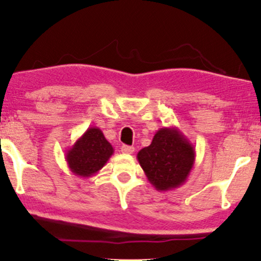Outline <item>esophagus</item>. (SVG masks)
I'll return each mask as SVG.
<instances>
[{
    "mask_svg": "<svg viewBox=\"0 0 261 261\" xmlns=\"http://www.w3.org/2000/svg\"><path fill=\"white\" fill-rule=\"evenodd\" d=\"M121 151L123 152V154H133L134 152V148L133 146H128V145H123L121 148Z\"/></svg>",
    "mask_w": 261,
    "mask_h": 261,
    "instance_id": "34e87169",
    "label": "esophagus"
}]
</instances>
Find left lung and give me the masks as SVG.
Returning <instances> with one entry per match:
<instances>
[{
  "mask_svg": "<svg viewBox=\"0 0 261 261\" xmlns=\"http://www.w3.org/2000/svg\"><path fill=\"white\" fill-rule=\"evenodd\" d=\"M146 178L159 192L185 185L195 162V148L177 127H164L137 155Z\"/></svg>",
  "mask_w": 261,
  "mask_h": 261,
  "instance_id": "left-lung-1",
  "label": "left lung"
}]
</instances>
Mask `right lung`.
<instances>
[{
	"label": "right lung",
	"mask_w": 261,
	"mask_h": 261,
	"mask_svg": "<svg viewBox=\"0 0 261 261\" xmlns=\"http://www.w3.org/2000/svg\"><path fill=\"white\" fill-rule=\"evenodd\" d=\"M113 151L100 128L90 127L67 150L66 161L73 174L89 178L105 166Z\"/></svg>",
	"instance_id": "add662e5"
}]
</instances>
